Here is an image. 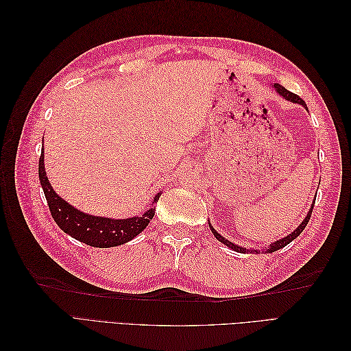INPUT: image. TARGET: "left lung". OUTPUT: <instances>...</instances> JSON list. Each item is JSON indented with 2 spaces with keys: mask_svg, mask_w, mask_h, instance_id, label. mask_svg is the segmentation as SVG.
<instances>
[{
  "mask_svg": "<svg viewBox=\"0 0 351 351\" xmlns=\"http://www.w3.org/2000/svg\"><path fill=\"white\" fill-rule=\"evenodd\" d=\"M274 88L277 89V92L281 95L282 98H285L287 101H291V102H295V104H300V105H303V107H306V102L299 97V95H295V93H293V92H290V90H287L284 86H281V84H278V83H275L274 84ZM307 108V107H306ZM315 205V204H313ZM312 210H313V206L311 208V210H309V214H307V217L304 218V221L302 222V224L297 227L291 234H289L287 237H284V239H281V240H278V241H275V243H272V244H269V247L268 249H265L263 252L265 253H272V252H275V250H280V249H282V247H285L287 244L289 243H291L297 236H300V232L304 230V227L307 226V222H309V219H311V217H312ZM210 227V226H209ZM210 231L214 232V236L221 241V243H224L226 246H228L230 249H232V250H236V252H239V253H246V252H250V253H261V252H258V250H254V249H252V250H249V249H244V247H240V246H236L234 243H231V241H228L227 239H224L222 236H219L218 232L210 227Z\"/></svg>",
  "mask_w": 351,
  "mask_h": 351,
  "instance_id": "8db88e82",
  "label": "left lung"
}]
</instances>
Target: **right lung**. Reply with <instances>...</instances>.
<instances>
[{"instance_id": "obj_1", "label": "right lung", "mask_w": 351, "mask_h": 351, "mask_svg": "<svg viewBox=\"0 0 351 351\" xmlns=\"http://www.w3.org/2000/svg\"><path fill=\"white\" fill-rule=\"evenodd\" d=\"M39 180L48 202L49 212L57 226L66 232L92 247H114L134 239L142 232L155 215V208L146 210L142 217L127 219H111L83 214L79 209L69 205L52 190L44 165V151L39 158ZM161 193L154 197L152 205L156 204Z\"/></svg>"}]
</instances>
